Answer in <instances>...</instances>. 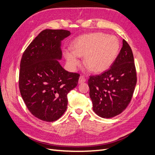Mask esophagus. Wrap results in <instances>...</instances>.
<instances>
[{
  "instance_id": "esophagus-1",
  "label": "esophagus",
  "mask_w": 155,
  "mask_h": 155,
  "mask_svg": "<svg viewBox=\"0 0 155 155\" xmlns=\"http://www.w3.org/2000/svg\"><path fill=\"white\" fill-rule=\"evenodd\" d=\"M86 81V79L85 78V77H84L83 76H81L80 77H79V83H82L83 82H85Z\"/></svg>"
}]
</instances>
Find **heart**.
I'll return each mask as SVG.
<instances>
[{"instance_id":"b5f03b06","label":"heart","mask_w":155,"mask_h":155,"mask_svg":"<svg viewBox=\"0 0 155 155\" xmlns=\"http://www.w3.org/2000/svg\"><path fill=\"white\" fill-rule=\"evenodd\" d=\"M72 50L64 51L68 64L75 68L79 64L78 56H85L84 64L94 73L109 68L118 55L120 43L116 37L104 33H94L79 37L73 42Z\"/></svg>"}]
</instances>
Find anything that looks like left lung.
Masks as SVG:
<instances>
[{
  "label": "left lung",
  "mask_w": 155,
  "mask_h": 155,
  "mask_svg": "<svg viewBox=\"0 0 155 155\" xmlns=\"http://www.w3.org/2000/svg\"><path fill=\"white\" fill-rule=\"evenodd\" d=\"M137 81L132 50L125 39L111 67L88 80L92 109L101 118L121 113L129 104Z\"/></svg>",
  "instance_id": "left-lung-1"
}]
</instances>
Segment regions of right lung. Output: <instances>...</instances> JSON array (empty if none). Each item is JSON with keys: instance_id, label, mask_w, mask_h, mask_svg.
<instances>
[{"instance_id": "obj_1", "label": "right lung", "mask_w": 155, "mask_h": 155, "mask_svg": "<svg viewBox=\"0 0 155 155\" xmlns=\"http://www.w3.org/2000/svg\"><path fill=\"white\" fill-rule=\"evenodd\" d=\"M70 35L64 30L46 29L25 50L20 64L18 87L31 113L45 121L58 120L66 111L67 94L78 85L80 74L65 70L61 59V41Z\"/></svg>"}]
</instances>
